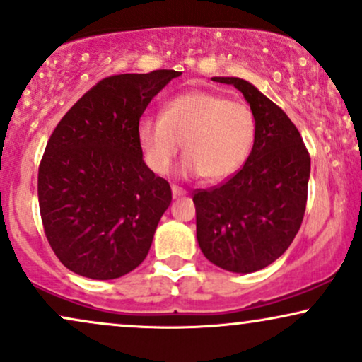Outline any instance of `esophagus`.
Masks as SVG:
<instances>
[{"label": "esophagus", "instance_id": "34e87169", "mask_svg": "<svg viewBox=\"0 0 362 362\" xmlns=\"http://www.w3.org/2000/svg\"><path fill=\"white\" fill-rule=\"evenodd\" d=\"M172 195L173 197H182V195H187V190L182 189V187L172 185Z\"/></svg>", "mask_w": 362, "mask_h": 362}]
</instances>
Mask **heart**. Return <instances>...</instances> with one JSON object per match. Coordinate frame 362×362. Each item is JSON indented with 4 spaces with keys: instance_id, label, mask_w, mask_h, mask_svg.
I'll return each mask as SVG.
<instances>
[{
    "instance_id": "heart-1",
    "label": "heart",
    "mask_w": 362,
    "mask_h": 362,
    "mask_svg": "<svg viewBox=\"0 0 362 362\" xmlns=\"http://www.w3.org/2000/svg\"><path fill=\"white\" fill-rule=\"evenodd\" d=\"M136 136L151 172L168 173L184 143L182 175L221 182L246 163L255 145L256 119L245 103L190 90L168 101L162 117H141Z\"/></svg>"
}]
</instances>
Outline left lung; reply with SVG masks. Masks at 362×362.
Returning <instances> with one entry per match:
<instances>
[{"label":"left lung","mask_w":362,"mask_h":362,"mask_svg":"<svg viewBox=\"0 0 362 362\" xmlns=\"http://www.w3.org/2000/svg\"><path fill=\"white\" fill-rule=\"evenodd\" d=\"M241 90L256 119L255 145L234 177L194 195L204 256L233 273L267 268L288 250L302 226L310 156L290 117L251 82L212 77Z\"/></svg>","instance_id":"left-lung-1"}]
</instances>
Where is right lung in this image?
Masks as SVG:
<instances>
[{"mask_svg": "<svg viewBox=\"0 0 362 362\" xmlns=\"http://www.w3.org/2000/svg\"><path fill=\"white\" fill-rule=\"evenodd\" d=\"M178 76L106 77L52 133L38 168L40 216L57 258L77 275L115 280L146 258L172 190L143 162L136 128L151 99Z\"/></svg>", "mask_w": 362, "mask_h": 362, "instance_id": "right-lung-1", "label": "right lung"}]
</instances>
